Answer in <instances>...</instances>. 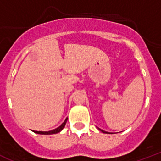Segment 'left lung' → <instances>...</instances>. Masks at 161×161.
Masks as SVG:
<instances>
[{
	"instance_id": "8db88e82",
	"label": "left lung",
	"mask_w": 161,
	"mask_h": 161,
	"mask_svg": "<svg viewBox=\"0 0 161 161\" xmlns=\"http://www.w3.org/2000/svg\"><path fill=\"white\" fill-rule=\"evenodd\" d=\"M99 130H100L101 131H102V132H103V133H109V132H106V131H105V130H101V129H99ZM109 134H110V133H109Z\"/></svg>"
}]
</instances>
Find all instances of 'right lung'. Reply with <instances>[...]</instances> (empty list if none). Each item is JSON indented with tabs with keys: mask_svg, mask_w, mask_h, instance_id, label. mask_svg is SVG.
I'll return each mask as SVG.
<instances>
[{
	"mask_svg": "<svg viewBox=\"0 0 161 161\" xmlns=\"http://www.w3.org/2000/svg\"><path fill=\"white\" fill-rule=\"evenodd\" d=\"M66 123H67V119H66V120H65L64 122V123L59 126V127H57L56 129H54V130H50V131H37V130H33V131L35 132V133L40 134V135H52V134L59 133V131H61V130H63L64 127L65 126Z\"/></svg>",
	"mask_w": 161,
	"mask_h": 161,
	"instance_id": "add662e5",
	"label": "right lung"
}]
</instances>
